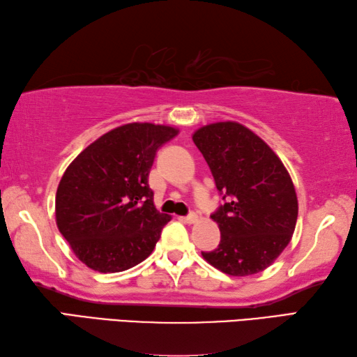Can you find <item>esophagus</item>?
Instances as JSON below:
<instances>
[{
    "mask_svg": "<svg viewBox=\"0 0 357 357\" xmlns=\"http://www.w3.org/2000/svg\"><path fill=\"white\" fill-rule=\"evenodd\" d=\"M184 220H185V222H188V225H193V222L198 221V215L192 212V213H188Z\"/></svg>",
    "mask_w": 357,
    "mask_h": 357,
    "instance_id": "esophagus-1",
    "label": "esophagus"
}]
</instances>
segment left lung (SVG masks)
<instances>
[{
	"mask_svg": "<svg viewBox=\"0 0 357 357\" xmlns=\"http://www.w3.org/2000/svg\"><path fill=\"white\" fill-rule=\"evenodd\" d=\"M226 202L212 215L221 241L204 260L227 275L246 277L275 261L294 234L298 202L288 170L271 146L238 122L193 132Z\"/></svg>",
	"mask_w": 357,
	"mask_h": 357,
	"instance_id": "obj_1",
	"label": "left lung"
}]
</instances>
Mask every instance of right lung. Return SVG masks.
<instances>
[{
	"mask_svg": "<svg viewBox=\"0 0 357 357\" xmlns=\"http://www.w3.org/2000/svg\"><path fill=\"white\" fill-rule=\"evenodd\" d=\"M176 135L167 125H122L88 145L63 173L55 221L88 268L122 272L153 252L172 216L153 204L149 174L158 149Z\"/></svg>",
	"mask_w": 357,
	"mask_h": 357,
	"instance_id": "right-lung-1",
	"label": "right lung"
}]
</instances>
